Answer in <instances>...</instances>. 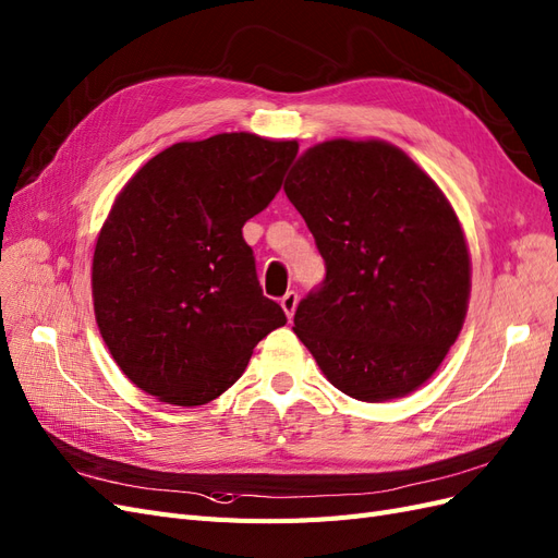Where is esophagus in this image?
<instances>
[{
	"label": "esophagus",
	"instance_id": "esophagus-1",
	"mask_svg": "<svg viewBox=\"0 0 558 558\" xmlns=\"http://www.w3.org/2000/svg\"><path fill=\"white\" fill-rule=\"evenodd\" d=\"M296 304H299V294H296L294 290L284 292V296L280 299V306H282V311H284V313H288V317H292V315H294Z\"/></svg>",
	"mask_w": 558,
	"mask_h": 558
}]
</instances>
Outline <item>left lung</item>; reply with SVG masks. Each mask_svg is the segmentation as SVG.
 I'll return each mask as SVG.
<instances>
[{
	"label": "left lung",
	"instance_id": "1",
	"mask_svg": "<svg viewBox=\"0 0 558 558\" xmlns=\"http://www.w3.org/2000/svg\"><path fill=\"white\" fill-rule=\"evenodd\" d=\"M284 194L327 268L292 329L329 384L362 402L423 386L470 296L465 235L441 189L388 142L329 140L299 158Z\"/></svg>",
	"mask_w": 558,
	"mask_h": 558
}]
</instances>
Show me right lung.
<instances>
[{
  "label": "right lung",
  "instance_id": "add662e5",
  "mask_svg": "<svg viewBox=\"0 0 558 558\" xmlns=\"http://www.w3.org/2000/svg\"><path fill=\"white\" fill-rule=\"evenodd\" d=\"M296 142L221 133L178 142L123 186L93 254V306L111 357L156 400L229 390L288 323L257 280L243 227L276 198Z\"/></svg>",
  "mask_w": 558,
  "mask_h": 558
}]
</instances>
